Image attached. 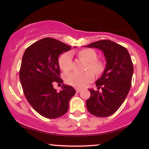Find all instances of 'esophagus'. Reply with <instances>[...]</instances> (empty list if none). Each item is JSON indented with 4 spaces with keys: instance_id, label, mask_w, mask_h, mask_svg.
<instances>
[{
    "instance_id": "esophagus-1",
    "label": "esophagus",
    "mask_w": 149,
    "mask_h": 149,
    "mask_svg": "<svg viewBox=\"0 0 149 149\" xmlns=\"http://www.w3.org/2000/svg\"><path fill=\"white\" fill-rule=\"evenodd\" d=\"M76 91L77 93H78V92H80V91H81V90H80V88H76Z\"/></svg>"
}]
</instances>
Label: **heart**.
<instances>
[{"instance_id": "b5f03b06", "label": "heart", "mask_w": 149, "mask_h": 149, "mask_svg": "<svg viewBox=\"0 0 149 149\" xmlns=\"http://www.w3.org/2000/svg\"><path fill=\"white\" fill-rule=\"evenodd\" d=\"M80 57L88 61V69H91L95 72L100 73L102 66L97 61V55L95 50L92 49H84L78 53ZM72 53L65 52L61 54L59 59V65L64 71H69L72 68ZM95 78L94 73L90 70L85 72H71L65 75V81L69 85L76 88H83L88 83H90Z\"/></svg>"}]
</instances>
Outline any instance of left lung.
Instances as JSON below:
<instances>
[{"label":"left lung","instance_id":"1","mask_svg":"<svg viewBox=\"0 0 149 149\" xmlns=\"http://www.w3.org/2000/svg\"><path fill=\"white\" fill-rule=\"evenodd\" d=\"M85 47L101 49L107 61L102 76L95 82L98 90L89 89L87 109L97 117H108L120 107L130 90L132 61L127 49L111 40H98Z\"/></svg>","mask_w":149,"mask_h":149}]
</instances>
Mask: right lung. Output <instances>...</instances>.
<instances>
[{
	"label": "right lung",
	"mask_w": 149,
	"mask_h": 149,
	"mask_svg": "<svg viewBox=\"0 0 149 149\" xmlns=\"http://www.w3.org/2000/svg\"><path fill=\"white\" fill-rule=\"evenodd\" d=\"M64 42L45 38L31 45L23 54L19 79L26 98L43 117L54 119L67 112L69 102L76 90L63 84L59 92L53 83H63L59 77V56L71 49Z\"/></svg>",
	"instance_id": "add662e5"
}]
</instances>
